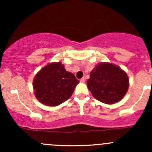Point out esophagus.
<instances>
[{
	"mask_svg": "<svg viewBox=\"0 0 152 152\" xmlns=\"http://www.w3.org/2000/svg\"><path fill=\"white\" fill-rule=\"evenodd\" d=\"M85 78H82V79H80V82H81V83H85Z\"/></svg>",
	"mask_w": 152,
	"mask_h": 152,
	"instance_id": "1",
	"label": "esophagus"
}]
</instances>
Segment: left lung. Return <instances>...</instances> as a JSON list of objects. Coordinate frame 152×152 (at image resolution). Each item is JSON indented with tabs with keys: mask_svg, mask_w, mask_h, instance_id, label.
<instances>
[{
	"mask_svg": "<svg viewBox=\"0 0 152 152\" xmlns=\"http://www.w3.org/2000/svg\"><path fill=\"white\" fill-rule=\"evenodd\" d=\"M87 84L94 98L107 104L121 100L129 86L126 73L109 62L96 65L90 72Z\"/></svg>",
	"mask_w": 152,
	"mask_h": 152,
	"instance_id": "8db88e82",
	"label": "left lung"
}]
</instances>
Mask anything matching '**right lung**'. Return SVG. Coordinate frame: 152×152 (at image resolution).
I'll return each mask as SVG.
<instances>
[{"label":"right lung","instance_id":"obj_1","mask_svg":"<svg viewBox=\"0 0 152 152\" xmlns=\"http://www.w3.org/2000/svg\"><path fill=\"white\" fill-rule=\"evenodd\" d=\"M79 82L60 62H52L37 73L33 81V88L39 102L56 107L70 99Z\"/></svg>","mask_w":152,"mask_h":152}]
</instances>
